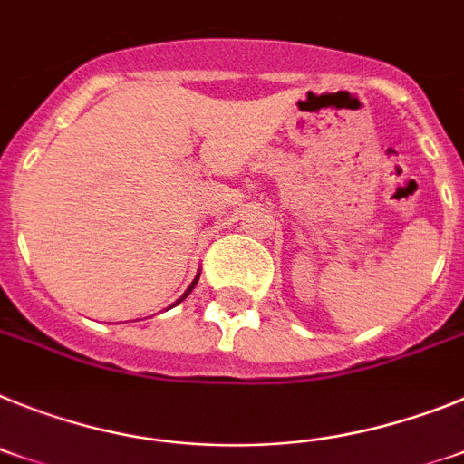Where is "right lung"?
<instances>
[{"label": "right lung", "mask_w": 464, "mask_h": 464, "mask_svg": "<svg viewBox=\"0 0 464 464\" xmlns=\"http://www.w3.org/2000/svg\"><path fill=\"white\" fill-rule=\"evenodd\" d=\"M196 282H198V276H196V280H193V282H191V287H188V289H187V292H184V296H182V299H179V301H184V299H187L188 294H191V289H193V287H196ZM179 301H177V304H179Z\"/></svg>", "instance_id": "1"}]
</instances>
